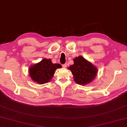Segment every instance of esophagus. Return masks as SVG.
<instances>
[{
    "mask_svg": "<svg viewBox=\"0 0 127 127\" xmlns=\"http://www.w3.org/2000/svg\"><path fill=\"white\" fill-rule=\"evenodd\" d=\"M63 67L64 68H66L67 67V64H63Z\"/></svg>",
    "mask_w": 127,
    "mask_h": 127,
    "instance_id": "obj_1",
    "label": "esophagus"
}]
</instances>
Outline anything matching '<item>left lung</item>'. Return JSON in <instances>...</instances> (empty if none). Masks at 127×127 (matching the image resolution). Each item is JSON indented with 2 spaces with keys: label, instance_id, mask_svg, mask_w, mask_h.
<instances>
[{
  "label": "left lung",
  "instance_id": "obj_1",
  "mask_svg": "<svg viewBox=\"0 0 127 127\" xmlns=\"http://www.w3.org/2000/svg\"><path fill=\"white\" fill-rule=\"evenodd\" d=\"M74 64L68 68L72 72L74 81L84 85L92 82L97 73L96 67L81 56L73 59Z\"/></svg>",
  "mask_w": 127,
  "mask_h": 127
}]
</instances>
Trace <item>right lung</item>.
Masks as SVG:
<instances>
[{"instance_id":"add662e5","label":"right lung","mask_w":127,"mask_h":127,"mask_svg":"<svg viewBox=\"0 0 127 127\" xmlns=\"http://www.w3.org/2000/svg\"><path fill=\"white\" fill-rule=\"evenodd\" d=\"M61 67L60 64H54L50 59H44L40 63L31 66L29 71L32 80L41 85L49 82L53 77L56 69Z\"/></svg>"}]
</instances>
